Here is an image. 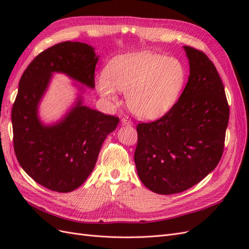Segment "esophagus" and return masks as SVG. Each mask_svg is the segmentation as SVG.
I'll return each mask as SVG.
<instances>
[{
  "label": "esophagus",
  "instance_id": "1",
  "mask_svg": "<svg viewBox=\"0 0 249 249\" xmlns=\"http://www.w3.org/2000/svg\"><path fill=\"white\" fill-rule=\"evenodd\" d=\"M120 122H122L123 124H126V125H132L133 124V123L131 122V119L129 117H123Z\"/></svg>",
  "mask_w": 249,
  "mask_h": 249
}]
</instances>
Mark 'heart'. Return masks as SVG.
<instances>
[{
  "label": "heart",
  "mask_w": 249,
  "mask_h": 249,
  "mask_svg": "<svg viewBox=\"0 0 249 249\" xmlns=\"http://www.w3.org/2000/svg\"><path fill=\"white\" fill-rule=\"evenodd\" d=\"M186 80L187 70L180 60L140 52L111 59L95 87L102 97L113 103L117 101L115 89L125 93L134 115L153 119L164 115L177 103Z\"/></svg>",
  "instance_id": "1"
}]
</instances>
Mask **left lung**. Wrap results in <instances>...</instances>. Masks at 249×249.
I'll return each instance as SVG.
<instances>
[{"label":"left lung","mask_w":249,"mask_h":249,"mask_svg":"<svg viewBox=\"0 0 249 249\" xmlns=\"http://www.w3.org/2000/svg\"><path fill=\"white\" fill-rule=\"evenodd\" d=\"M184 50L190 76L178 101L161 118L137 125L138 177L158 194L183 192L213 171L229 124V104L215 65L201 51Z\"/></svg>","instance_id":"1"}]
</instances>
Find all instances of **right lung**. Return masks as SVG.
<instances>
[{
	"instance_id": "right-lung-1",
	"label": "right lung",
	"mask_w": 249,
	"mask_h": 249,
	"mask_svg": "<svg viewBox=\"0 0 249 249\" xmlns=\"http://www.w3.org/2000/svg\"><path fill=\"white\" fill-rule=\"evenodd\" d=\"M97 60L87 43L64 41L36 56L19 80L11 113L14 152L27 175L50 190L66 193L84 183L103 142L118 124V117L83 105L82 94L59 122L44 124L38 116L53 73H64L93 89Z\"/></svg>"
}]
</instances>
